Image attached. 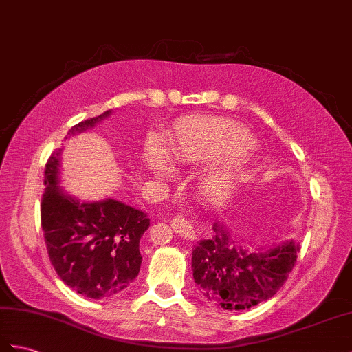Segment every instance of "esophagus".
<instances>
[{"label": "esophagus", "mask_w": 352, "mask_h": 352, "mask_svg": "<svg viewBox=\"0 0 352 352\" xmlns=\"http://www.w3.org/2000/svg\"><path fill=\"white\" fill-rule=\"evenodd\" d=\"M171 228H173L179 236H182L185 239H195L197 236L194 227L181 215H177L171 219Z\"/></svg>", "instance_id": "esophagus-1"}]
</instances>
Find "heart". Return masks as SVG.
I'll list each match as a JSON object with an SVG mask.
<instances>
[{"instance_id":"obj_1","label":"heart","mask_w":352,"mask_h":352,"mask_svg":"<svg viewBox=\"0 0 352 352\" xmlns=\"http://www.w3.org/2000/svg\"><path fill=\"white\" fill-rule=\"evenodd\" d=\"M251 146V137L242 125L215 116L185 118L170 135L168 152L179 162H209L226 155L203 179V191L212 200H226L246 175L245 153ZM144 157L152 171L168 173L162 149L151 142Z\"/></svg>"}]
</instances>
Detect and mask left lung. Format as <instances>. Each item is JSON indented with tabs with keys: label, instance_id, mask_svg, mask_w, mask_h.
I'll list each match as a JSON object with an SVG mask.
<instances>
[{
	"label": "left lung",
	"instance_id": "left-lung-1",
	"mask_svg": "<svg viewBox=\"0 0 352 352\" xmlns=\"http://www.w3.org/2000/svg\"><path fill=\"white\" fill-rule=\"evenodd\" d=\"M300 243L284 242L267 251H251L221 224L192 250V276L203 296L227 311H243L265 302L285 284Z\"/></svg>",
	"mask_w": 352,
	"mask_h": 352
}]
</instances>
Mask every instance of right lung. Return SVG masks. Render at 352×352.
Returning <instances> with one entry per match:
<instances>
[{"instance_id":"right-lung-1","label":"right lung","mask_w":352,"mask_h":352,"mask_svg":"<svg viewBox=\"0 0 352 352\" xmlns=\"http://www.w3.org/2000/svg\"><path fill=\"white\" fill-rule=\"evenodd\" d=\"M110 113L107 110L72 126L68 137L96 126ZM61 153L58 149L47 160L41 199V228L50 263L64 284L79 294L97 300L111 297L139 275V243L149 218L113 199L80 201L68 195L59 186Z\"/></svg>"}]
</instances>
